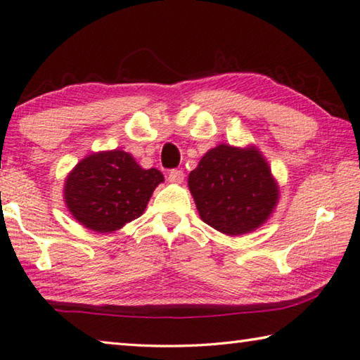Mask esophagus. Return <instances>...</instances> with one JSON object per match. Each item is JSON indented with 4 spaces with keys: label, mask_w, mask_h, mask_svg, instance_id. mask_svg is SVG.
Returning a JSON list of instances; mask_svg holds the SVG:
<instances>
[{
    "label": "esophagus",
    "mask_w": 360,
    "mask_h": 360,
    "mask_svg": "<svg viewBox=\"0 0 360 360\" xmlns=\"http://www.w3.org/2000/svg\"><path fill=\"white\" fill-rule=\"evenodd\" d=\"M168 181L171 184H181L184 181V171L182 169H171L168 174Z\"/></svg>",
    "instance_id": "34e87169"
}]
</instances>
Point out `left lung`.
Returning a JSON list of instances; mask_svg holds the SVG:
<instances>
[{"label": "left lung", "mask_w": 360, "mask_h": 360, "mask_svg": "<svg viewBox=\"0 0 360 360\" xmlns=\"http://www.w3.org/2000/svg\"><path fill=\"white\" fill-rule=\"evenodd\" d=\"M187 186L203 222L226 236L253 232L278 203V182L258 147L219 144L200 158Z\"/></svg>", "instance_id": "1"}]
</instances>
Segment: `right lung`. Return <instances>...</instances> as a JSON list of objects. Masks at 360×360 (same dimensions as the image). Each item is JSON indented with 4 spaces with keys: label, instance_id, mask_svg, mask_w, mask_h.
<instances>
[{
    "label": "right lung",
    "instance_id": "right-lung-1",
    "mask_svg": "<svg viewBox=\"0 0 360 360\" xmlns=\"http://www.w3.org/2000/svg\"><path fill=\"white\" fill-rule=\"evenodd\" d=\"M163 181L158 169L142 168L129 152H93L67 174L64 202L86 229L110 233L139 218Z\"/></svg>",
    "mask_w": 360,
    "mask_h": 360
}]
</instances>
